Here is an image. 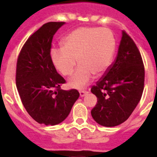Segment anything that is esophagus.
<instances>
[{"instance_id": "esophagus-1", "label": "esophagus", "mask_w": 157, "mask_h": 157, "mask_svg": "<svg viewBox=\"0 0 157 157\" xmlns=\"http://www.w3.org/2000/svg\"><path fill=\"white\" fill-rule=\"evenodd\" d=\"M79 93H80V95H81V97H84V96L86 95V94H88V91L83 90H79Z\"/></svg>"}]
</instances>
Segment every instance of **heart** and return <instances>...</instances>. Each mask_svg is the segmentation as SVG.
Wrapping results in <instances>:
<instances>
[{
	"label": "heart",
	"instance_id": "heart-1",
	"mask_svg": "<svg viewBox=\"0 0 157 157\" xmlns=\"http://www.w3.org/2000/svg\"><path fill=\"white\" fill-rule=\"evenodd\" d=\"M117 47L113 33L108 28L81 27L73 30L63 40V47L53 48L50 59L57 71L63 76L76 73L69 80L72 88H82L94 75L103 76L112 63Z\"/></svg>",
	"mask_w": 157,
	"mask_h": 157
}]
</instances>
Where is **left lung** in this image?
Returning a JSON list of instances; mask_svg holds the SVG:
<instances>
[{"mask_svg": "<svg viewBox=\"0 0 157 157\" xmlns=\"http://www.w3.org/2000/svg\"><path fill=\"white\" fill-rule=\"evenodd\" d=\"M145 70L136 44L124 31L115 61L92 86L98 102L91 115L98 124L113 127L124 122L141 99Z\"/></svg>", "mask_w": 157, "mask_h": 157, "instance_id": "1", "label": "left lung"}]
</instances>
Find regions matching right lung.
Masks as SVG:
<instances>
[{
  "label": "right lung",
  "instance_id": "right-lung-1",
  "mask_svg": "<svg viewBox=\"0 0 157 157\" xmlns=\"http://www.w3.org/2000/svg\"><path fill=\"white\" fill-rule=\"evenodd\" d=\"M64 22L45 23L29 36L18 54L16 86L26 111L40 124L55 125L66 119L80 94L61 90L66 82L53 65V36Z\"/></svg>",
  "mask_w": 157,
  "mask_h": 157
}]
</instances>
